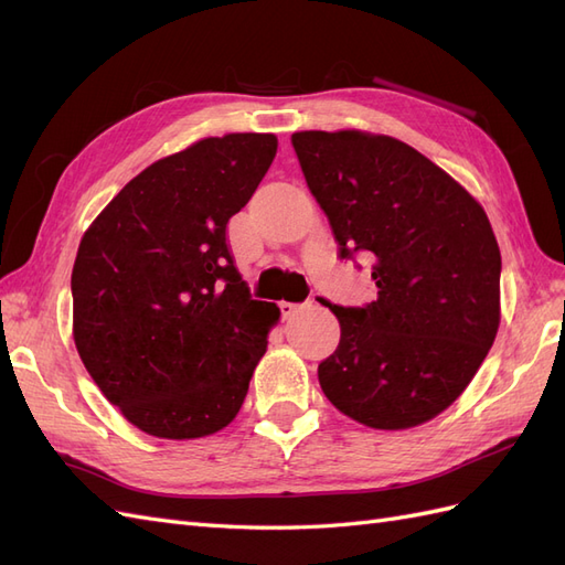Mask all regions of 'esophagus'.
Wrapping results in <instances>:
<instances>
[{
    "instance_id": "obj_1",
    "label": "esophagus",
    "mask_w": 565,
    "mask_h": 565,
    "mask_svg": "<svg viewBox=\"0 0 565 565\" xmlns=\"http://www.w3.org/2000/svg\"><path fill=\"white\" fill-rule=\"evenodd\" d=\"M278 306H280L282 318H289V316H292V313L299 309V303H292V301H280Z\"/></svg>"
}]
</instances>
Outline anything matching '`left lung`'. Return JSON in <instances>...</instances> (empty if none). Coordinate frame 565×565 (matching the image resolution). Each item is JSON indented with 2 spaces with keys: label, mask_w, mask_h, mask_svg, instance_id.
Instances as JSON below:
<instances>
[{
  "label": "left lung",
  "mask_w": 565,
  "mask_h": 565,
  "mask_svg": "<svg viewBox=\"0 0 565 565\" xmlns=\"http://www.w3.org/2000/svg\"><path fill=\"white\" fill-rule=\"evenodd\" d=\"M292 146L341 259H372L377 301L330 306L341 339L320 388L370 429H413L450 407L500 328L502 256L478 200L419 150L358 129Z\"/></svg>",
  "instance_id": "left-lung-1"
}]
</instances>
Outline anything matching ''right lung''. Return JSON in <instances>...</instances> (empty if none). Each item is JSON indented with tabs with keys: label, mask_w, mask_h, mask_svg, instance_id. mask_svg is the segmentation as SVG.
Returning a JSON list of instances; mask_svg holds the SVG:
<instances>
[{
	"label": "right lung",
	"mask_w": 565,
	"mask_h": 565,
	"mask_svg": "<svg viewBox=\"0 0 565 565\" xmlns=\"http://www.w3.org/2000/svg\"><path fill=\"white\" fill-rule=\"evenodd\" d=\"M276 150L273 134L202 139L146 167L82 235L75 347L104 396L148 436H212L241 413L280 309L249 297L226 226Z\"/></svg>",
	"instance_id": "obj_1"
}]
</instances>
